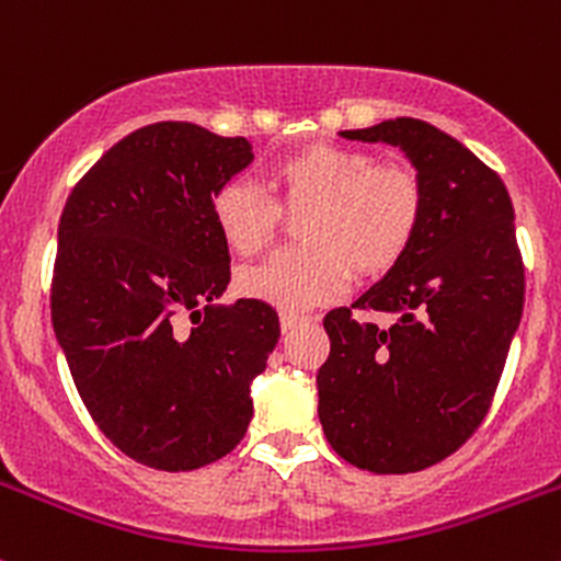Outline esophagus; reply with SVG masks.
Here are the masks:
<instances>
[{"instance_id":"1","label":"esophagus","mask_w":561,"mask_h":561,"mask_svg":"<svg viewBox=\"0 0 561 561\" xmlns=\"http://www.w3.org/2000/svg\"><path fill=\"white\" fill-rule=\"evenodd\" d=\"M309 320H312V317H304V314H296V312H282V317H279L282 331H285V333L296 331L298 325H304V322H309Z\"/></svg>"}]
</instances>
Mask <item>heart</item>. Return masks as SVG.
<instances>
[{
	"instance_id": "1",
	"label": "heart",
	"mask_w": 561,
	"mask_h": 561,
	"mask_svg": "<svg viewBox=\"0 0 561 561\" xmlns=\"http://www.w3.org/2000/svg\"><path fill=\"white\" fill-rule=\"evenodd\" d=\"M274 197L247 181H228L211 214L233 252L254 257L276 241L282 211L300 214L301 247L239 274V290L271 307L298 309L331 301L358 279L388 274L417 239L426 214L423 181L412 168L371 162L353 146L312 144L271 162Z\"/></svg>"
}]
</instances>
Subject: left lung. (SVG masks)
Returning a JSON list of instances; mask_svg holds the SVG:
<instances>
[{"instance_id":"left-lung-1","label":"left lung","mask_w":561,"mask_h":561,"mask_svg":"<svg viewBox=\"0 0 561 561\" xmlns=\"http://www.w3.org/2000/svg\"><path fill=\"white\" fill-rule=\"evenodd\" d=\"M342 135L399 146L421 175L426 214L386 279L353 309L322 317L331 353L317 371V415L353 467L421 472L478 432L522 322L513 203L485 162L421 118ZM355 311L380 313L381 322Z\"/></svg>"}]
</instances>
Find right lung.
Returning a JSON list of instances; mask_svg holds the SVG:
<instances>
[{"label":"right lung","instance_id":"obj_1","mask_svg":"<svg viewBox=\"0 0 561 561\" xmlns=\"http://www.w3.org/2000/svg\"><path fill=\"white\" fill-rule=\"evenodd\" d=\"M252 157L247 138L149 124L107 149L61 211L56 339L92 421L144 467L219 461L252 421L249 386L279 314L254 298L211 307L230 282L211 203Z\"/></svg>","mask_w":561,"mask_h":561}]
</instances>
